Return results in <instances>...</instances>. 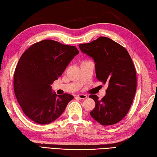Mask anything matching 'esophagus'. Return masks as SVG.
Wrapping results in <instances>:
<instances>
[{
    "label": "esophagus",
    "instance_id": "esophagus-1",
    "mask_svg": "<svg viewBox=\"0 0 157 157\" xmlns=\"http://www.w3.org/2000/svg\"><path fill=\"white\" fill-rule=\"evenodd\" d=\"M77 97L80 99H82V100H83V99L87 98V95H85V94H78V95H77Z\"/></svg>",
    "mask_w": 157,
    "mask_h": 157
}]
</instances>
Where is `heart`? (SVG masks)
Here are the masks:
<instances>
[{"mask_svg": "<svg viewBox=\"0 0 157 157\" xmlns=\"http://www.w3.org/2000/svg\"><path fill=\"white\" fill-rule=\"evenodd\" d=\"M89 62V61H83V62H82V63H85V62Z\"/></svg>", "mask_w": 157, "mask_h": 157, "instance_id": "b5f03b06", "label": "heart"}]
</instances>
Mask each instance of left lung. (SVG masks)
I'll return each mask as SVG.
<instances>
[{
	"mask_svg": "<svg viewBox=\"0 0 157 157\" xmlns=\"http://www.w3.org/2000/svg\"><path fill=\"white\" fill-rule=\"evenodd\" d=\"M78 47L94 59L99 81L108 85L101 100H98L96 95H89L95 102L91 116L102 125L119 123L129 112L137 87L136 68L129 53L119 43L104 36Z\"/></svg>",
	"mask_w": 157,
	"mask_h": 157,
	"instance_id": "left-lung-1",
	"label": "left lung"
}]
</instances>
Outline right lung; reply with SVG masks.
<instances>
[{"label": "right lung", "mask_w": 157, "mask_h": 157, "mask_svg": "<svg viewBox=\"0 0 157 157\" xmlns=\"http://www.w3.org/2000/svg\"><path fill=\"white\" fill-rule=\"evenodd\" d=\"M79 52L75 46L44 40L33 44L22 54L14 73L15 97L24 113L40 124L60 117L74 97L52 92L51 85L63 74Z\"/></svg>", "instance_id": "1"}]
</instances>
